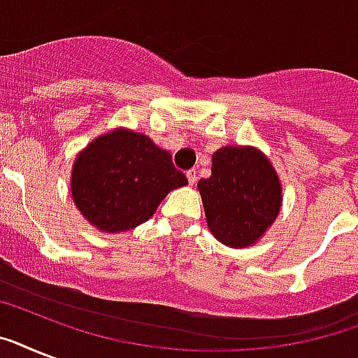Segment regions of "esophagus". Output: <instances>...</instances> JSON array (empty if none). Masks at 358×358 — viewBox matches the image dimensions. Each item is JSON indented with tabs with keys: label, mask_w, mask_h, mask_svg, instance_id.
I'll list each match as a JSON object with an SVG mask.
<instances>
[{
	"label": "esophagus",
	"mask_w": 358,
	"mask_h": 358,
	"mask_svg": "<svg viewBox=\"0 0 358 358\" xmlns=\"http://www.w3.org/2000/svg\"><path fill=\"white\" fill-rule=\"evenodd\" d=\"M185 176H187V180H189L191 185H193L196 182V171H195V169H191V171H187V173H185Z\"/></svg>",
	"instance_id": "esophagus-1"
}]
</instances>
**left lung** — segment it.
Returning a JSON list of instances; mask_svg holds the SVG:
<instances>
[{
    "mask_svg": "<svg viewBox=\"0 0 358 358\" xmlns=\"http://www.w3.org/2000/svg\"><path fill=\"white\" fill-rule=\"evenodd\" d=\"M206 221L229 247L252 245L280 210L277 173L255 148L227 146L213 154L212 176L199 182Z\"/></svg>",
    "mask_w": 358,
    "mask_h": 358,
    "instance_id": "8db88e82",
    "label": "left lung"
}]
</instances>
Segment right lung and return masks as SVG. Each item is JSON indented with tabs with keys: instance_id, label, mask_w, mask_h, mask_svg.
<instances>
[{
	"instance_id": "add662e5",
	"label": "right lung",
	"mask_w": 358,
	"mask_h": 358,
	"mask_svg": "<svg viewBox=\"0 0 358 358\" xmlns=\"http://www.w3.org/2000/svg\"><path fill=\"white\" fill-rule=\"evenodd\" d=\"M187 184L167 150L146 135L115 129L92 141L72 169L78 210L103 232H122L152 217L171 189Z\"/></svg>"
}]
</instances>
